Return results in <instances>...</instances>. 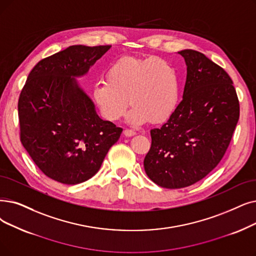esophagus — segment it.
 Here are the masks:
<instances>
[{
  "mask_svg": "<svg viewBox=\"0 0 256 256\" xmlns=\"http://www.w3.org/2000/svg\"><path fill=\"white\" fill-rule=\"evenodd\" d=\"M124 135L126 136V137H132V136H134V135H136V130H130V128H126V130H124Z\"/></svg>",
  "mask_w": 256,
  "mask_h": 256,
  "instance_id": "esophagus-1",
  "label": "esophagus"
}]
</instances>
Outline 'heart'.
Wrapping results in <instances>:
<instances>
[{
  "instance_id": "1",
  "label": "heart",
  "mask_w": 256,
  "mask_h": 256,
  "mask_svg": "<svg viewBox=\"0 0 256 256\" xmlns=\"http://www.w3.org/2000/svg\"><path fill=\"white\" fill-rule=\"evenodd\" d=\"M179 80L174 66L156 56H124L108 66L106 80H97L92 88L93 100L108 121L124 116L128 102L132 106L128 120L141 124L168 119L179 102Z\"/></svg>"
}]
</instances>
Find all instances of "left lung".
Instances as JSON below:
<instances>
[{
	"mask_svg": "<svg viewBox=\"0 0 256 256\" xmlns=\"http://www.w3.org/2000/svg\"><path fill=\"white\" fill-rule=\"evenodd\" d=\"M182 102L160 128L150 130L144 170L157 185L176 190L202 180L220 162L240 118L228 73L201 52L186 49Z\"/></svg>",
	"mask_w": 256,
	"mask_h": 256,
	"instance_id": "obj_1",
	"label": "left lung"
}]
</instances>
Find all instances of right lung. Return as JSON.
I'll list each match as a JSON object with an SVG mask.
<instances>
[{
    "label": "right lung",
    "mask_w": 256,
    "mask_h": 256,
    "mask_svg": "<svg viewBox=\"0 0 256 256\" xmlns=\"http://www.w3.org/2000/svg\"><path fill=\"white\" fill-rule=\"evenodd\" d=\"M110 45L70 46L40 60L20 94V139L38 168L62 184H80L100 168L122 128L98 117L74 77Z\"/></svg>",
    "instance_id": "1"
}]
</instances>
